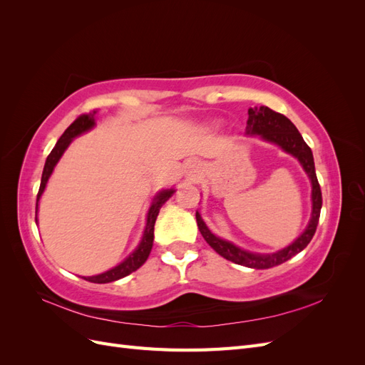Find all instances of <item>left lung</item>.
<instances>
[{
	"mask_svg": "<svg viewBox=\"0 0 365 365\" xmlns=\"http://www.w3.org/2000/svg\"><path fill=\"white\" fill-rule=\"evenodd\" d=\"M245 134L248 137L257 135L260 140L279 146L283 152L289 153V155H292L294 158L298 160V163H300V165L309 176V181H311V185H312V193H311L312 213H311V219H309L307 227L291 245L284 247L283 250H279L275 252H252L235 245L233 242L213 235L205 225L200 212H196V222L207 244L212 247L219 256H222L224 259L235 262L237 264H244L247 268L267 269V268L277 267V264L289 260L291 257L295 256V254L303 251L307 247L309 242L312 240L318 225L319 212H322V205H323L322 189H319V184L317 180L312 150L306 145L302 134L297 130V128L294 126V123L289 118H286L283 114L272 111V109H269L268 106L250 108Z\"/></svg>",
	"mask_w": 365,
	"mask_h": 365,
	"instance_id": "1",
	"label": "left lung"
}]
</instances>
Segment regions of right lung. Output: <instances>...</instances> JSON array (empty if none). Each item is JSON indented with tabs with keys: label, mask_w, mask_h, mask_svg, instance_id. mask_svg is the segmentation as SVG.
Listing matches in <instances>:
<instances>
[{
	"label": "right lung",
	"mask_w": 365,
	"mask_h": 365,
	"mask_svg": "<svg viewBox=\"0 0 365 365\" xmlns=\"http://www.w3.org/2000/svg\"><path fill=\"white\" fill-rule=\"evenodd\" d=\"M96 114L97 111H93L90 114H83L81 117H77L73 123L65 129L63 134L61 135V138L58 140L56 146L53 148V150L50 152V155L47 157L46 165H43V172H42V178H41V185H39V192H38V197H36V222H38V207H39V200L46 190L47 182L50 180V176L56 168V164L59 163V160L62 158V155L65 153V150L68 149V146L73 143V140L76 137H79L85 132L91 130L96 126ZM175 193V189H164L160 190L153 200L150 202V207L148 210V216H146V225H145V231H143V236L140 244L137 245V248L132 251L129 256L120 262L117 267L108 269L102 274L97 275H91V277H82L91 283H111L115 282L118 279H123L126 275H129L130 272L137 271L143 263H145L149 257V254L152 251V245H153V225H155L157 216L160 213V208L164 205V202L172 197V195Z\"/></svg>",
	"instance_id": "right-lung-1"
}]
</instances>
